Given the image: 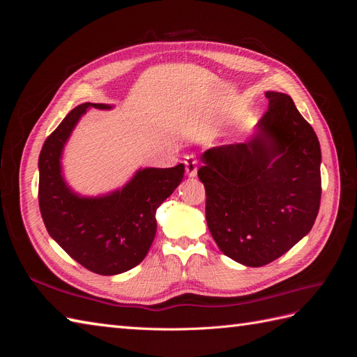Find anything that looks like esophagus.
<instances>
[{
  "label": "esophagus",
  "mask_w": 357,
  "mask_h": 357,
  "mask_svg": "<svg viewBox=\"0 0 357 357\" xmlns=\"http://www.w3.org/2000/svg\"><path fill=\"white\" fill-rule=\"evenodd\" d=\"M185 167H186V174L188 177H197L198 172V160L195 155H188L185 158Z\"/></svg>",
  "instance_id": "34e87169"
}]
</instances>
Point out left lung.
<instances>
[{"label":"left lung","mask_w":357,"mask_h":357,"mask_svg":"<svg viewBox=\"0 0 357 357\" xmlns=\"http://www.w3.org/2000/svg\"><path fill=\"white\" fill-rule=\"evenodd\" d=\"M268 112L245 142L201 155L205 218L223 255L264 266L311 231L321 195V152L294 100L268 91Z\"/></svg>","instance_id":"8db88e82"}]
</instances>
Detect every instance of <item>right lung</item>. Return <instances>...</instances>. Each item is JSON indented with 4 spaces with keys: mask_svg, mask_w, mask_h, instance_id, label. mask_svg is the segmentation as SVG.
Returning a JSON list of instances; mask_svg holds the SVG:
<instances>
[{
    "mask_svg": "<svg viewBox=\"0 0 357 357\" xmlns=\"http://www.w3.org/2000/svg\"><path fill=\"white\" fill-rule=\"evenodd\" d=\"M89 109H73L43 144L38 158V202L49 235L74 261L101 275L122 274L146 257L156 235V210L185 174V165L139 168L126 185L98 197H83L63 178L62 153L74 128Z\"/></svg>",
    "mask_w": 357,
    "mask_h": 357,
    "instance_id": "1",
    "label": "right lung"
}]
</instances>
